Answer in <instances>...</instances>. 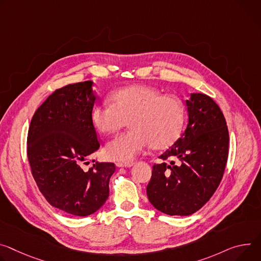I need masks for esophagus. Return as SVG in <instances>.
I'll return each instance as SVG.
<instances>
[{
	"label": "esophagus",
	"instance_id": "obj_1",
	"mask_svg": "<svg viewBox=\"0 0 261 261\" xmlns=\"http://www.w3.org/2000/svg\"><path fill=\"white\" fill-rule=\"evenodd\" d=\"M134 164V162H116V167L121 168V167H125V168H130Z\"/></svg>",
	"mask_w": 261,
	"mask_h": 261
}]
</instances>
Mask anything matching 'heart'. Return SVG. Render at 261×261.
I'll list each match as a JSON object with an SVG mask.
<instances>
[{"mask_svg": "<svg viewBox=\"0 0 261 261\" xmlns=\"http://www.w3.org/2000/svg\"><path fill=\"white\" fill-rule=\"evenodd\" d=\"M112 105L100 104L91 111V123L99 133H112L127 121L130 130L115 136L105 148L110 159L130 162L149 146L164 149L181 133L184 106L172 96L147 85H131L111 94Z\"/></svg>", "mask_w": 261, "mask_h": 261, "instance_id": "b5f03b06", "label": "heart"}]
</instances>
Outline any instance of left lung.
Segmentation results:
<instances>
[{"label": "left lung", "instance_id": "obj_1", "mask_svg": "<svg viewBox=\"0 0 261 261\" xmlns=\"http://www.w3.org/2000/svg\"><path fill=\"white\" fill-rule=\"evenodd\" d=\"M188 123L182 136L159 156L147 186L151 204L169 216H191L219 187L229 153L225 116L209 96L192 93L186 100ZM180 163L175 165L173 159Z\"/></svg>", "mask_w": 261, "mask_h": 261}]
</instances>
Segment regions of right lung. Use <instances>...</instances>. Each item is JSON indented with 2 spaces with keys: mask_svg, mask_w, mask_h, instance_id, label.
Masks as SVG:
<instances>
[{
  "mask_svg": "<svg viewBox=\"0 0 261 261\" xmlns=\"http://www.w3.org/2000/svg\"><path fill=\"white\" fill-rule=\"evenodd\" d=\"M91 85L84 81L56 89L35 111L27 137V156L40 193L53 207L76 217L103 206L115 171L114 163L98 161L83 170L100 147L91 123L97 101Z\"/></svg>",
  "mask_w": 261,
  "mask_h": 261,
  "instance_id": "right-lung-1",
  "label": "right lung"
}]
</instances>
